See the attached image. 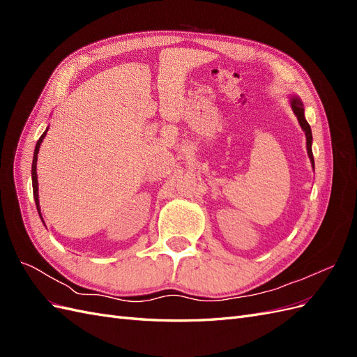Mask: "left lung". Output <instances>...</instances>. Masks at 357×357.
Listing matches in <instances>:
<instances>
[{
  "label": "left lung",
  "mask_w": 357,
  "mask_h": 357,
  "mask_svg": "<svg viewBox=\"0 0 357 357\" xmlns=\"http://www.w3.org/2000/svg\"><path fill=\"white\" fill-rule=\"evenodd\" d=\"M290 107L291 110H294L295 116L298 117V122L302 128V131L305 132V138H307V153H308V158L311 160V167L312 169H314V158H312V149H311V144H312V134H311V128L305 119V114H304V104H302L301 98L296 95H291L290 96Z\"/></svg>",
  "instance_id": "obj_1"
}]
</instances>
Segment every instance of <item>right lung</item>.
Here are the masks:
<instances>
[{"label": "right lung", "mask_w": 357, "mask_h": 357, "mask_svg": "<svg viewBox=\"0 0 357 357\" xmlns=\"http://www.w3.org/2000/svg\"><path fill=\"white\" fill-rule=\"evenodd\" d=\"M49 131V128H46V131L43 132V135L40 137V139L36 144V150H34V158H32V168H31V176H32V192H34V199H36V205H37V210H38V214L41 218V213H40V201H38V180H37V158H38V150H40V146L43 143V139H45L46 134ZM43 220V218H41ZM45 223V222H43Z\"/></svg>", "instance_id": "1"}]
</instances>
